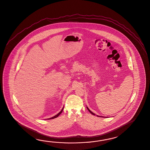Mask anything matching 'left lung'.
<instances>
[{"label":"left lung","instance_id":"1","mask_svg":"<svg viewBox=\"0 0 150 150\" xmlns=\"http://www.w3.org/2000/svg\"><path fill=\"white\" fill-rule=\"evenodd\" d=\"M87 109L88 110V111L90 112V113H91L92 115H96V114H95V113H93L91 110H90V109L88 108V107H87ZM97 117H103V116H98V115H96Z\"/></svg>","mask_w":150,"mask_h":150}]
</instances>
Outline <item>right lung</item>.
<instances>
[{"mask_svg":"<svg viewBox=\"0 0 150 150\" xmlns=\"http://www.w3.org/2000/svg\"><path fill=\"white\" fill-rule=\"evenodd\" d=\"M63 108H64V106H63V108L62 109V110H61V111L59 112V113H57V115H56L55 116H54L52 117H51V118H48V119H47V120H52V119H54V118H57V117L59 116V115H60L61 113H62V111L63 110Z\"/></svg>","mask_w":150,"mask_h":150,"instance_id":"add662e5","label":"right lung"}]
</instances>
